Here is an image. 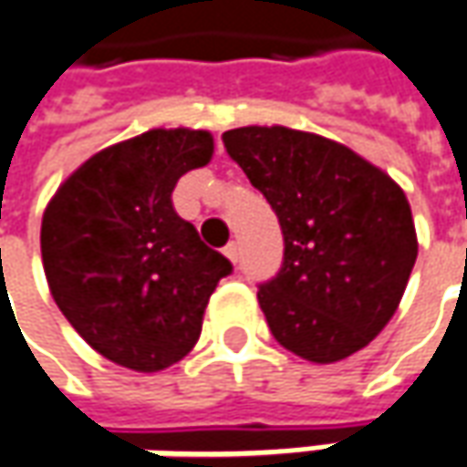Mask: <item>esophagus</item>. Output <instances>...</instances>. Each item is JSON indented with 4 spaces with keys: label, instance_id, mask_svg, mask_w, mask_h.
Returning a JSON list of instances; mask_svg holds the SVG:
<instances>
[{
    "label": "esophagus",
    "instance_id": "obj_1",
    "mask_svg": "<svg viewBox=\"0 0 467 467\" xmlns=\"http://www.w3.org/2000/svg\"><path fill=\"white\" fill-rule=\"evenodd\" d=\"M224 255H227L233 264H237V258H240V245H237V243H227V245H224Z\"/></svg>",
    "mask_w": 467,
    "mask_h": 467
}]
</instances>
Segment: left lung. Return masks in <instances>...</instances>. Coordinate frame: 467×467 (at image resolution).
I'll return each mask as SVG.
<instances>
[{
  "mask_svg": "<svg viewBox=\"0 0 467 467\" xmlns=\"http://www.w3.org/2000/svg\"><path fill=\"white\" fill-rule=\"evenodd\" d=\"M222 141L282 224V268L258 286L274 338L317 364L364 348L398 310L419 253L400 185L344 144L286 126Z\"/></svg>",
  "mask_w": 467,
  "mask_h": 467,
  "instance_id": "left-lung-1",
  "label": "left lung"
}]
</instances>
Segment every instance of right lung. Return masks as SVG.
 I'll return each instance as SVG.
<instances>
[{
    "instance_id": "1",
    "label": "right lung",
    "mask_w": 467,
    "mask_h": 467,
    "mask_svg": "<svg viewBox=\"0 0 467 467\" xmlns=\"http://www.w3.org/2000/svg\"><path fill=\"white\" fill-rule=\"evenodd\" d=\"M214 152L209 131L152 129L92 154L46 206L41 253L58 310L105 359L157 372L202 336L233 264L178 217L172 191Z\"/></svg>"
}]
</instances>
